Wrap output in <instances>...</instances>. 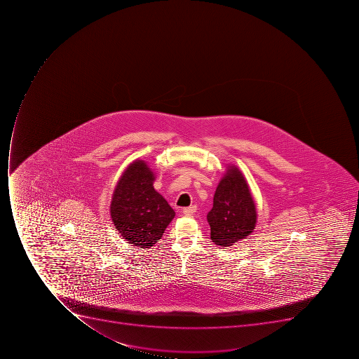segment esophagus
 Returning <instances> with one entry per match:
<instances>
[{"label":"esophagus","instance_id":"esophagus-1","mask_svg":"<svg viewBox=\"0 0 359 359\" xmlns=\"http://www.w3.org/2000/svg\"><path fill=\"white\" fill-rule=\"evenodd\" d=\"M195 212H196V205H191L183 210L184 215H187V217L194 215Z\"/></svg>","mask_w":359,"mask_h":359}]
</instances>
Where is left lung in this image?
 I'll return each instance as SVG.
<instances>
[{
  "instance_id": "obj_1",
  "label": "left lung",
  "mask_w": 359,
  "mask_h": 359,
  "mask_svg": "<svg viewBox=\"0 0 359 359\" xmlns=\"http://www.w3.org/2000/svg\"><path fill=\"white\" fill-rule=\"evenodd\" d=\"M211 241L230 247L254 231L257 221L256 205L246 178L236 166H229L217 184L213 208L208 213Z\"/></svg>"
}]
</instances>
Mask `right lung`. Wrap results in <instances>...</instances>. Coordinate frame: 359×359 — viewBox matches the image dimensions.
Segmentation results:
<instances>
[{"label":"right lung","mask_w":359,"mask_h":359,"mask_svg":"<svg viewBox=\"0 0 359 359\" xmlns=\"http://www.w3.org/2000/svg\"><path fill=\"white\" fill-rule=\"evenodd\" d=\"M155 174L144 161H133L116 184L110 212L118 233L129 243L150 248L163 237L165 229L175 217L154 189Z\"/></svg>","instance_id":"1"}]
</instances>
